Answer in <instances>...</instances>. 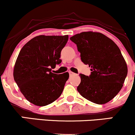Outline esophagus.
<instances>
[{"mask_svg":"<svg viewBox=\"0 0 135 135\" xmlns=\"http://www.w3.org/2000/svg\"><path fill=\"white\" fill-rule=\"evenodd\" d=\"M69 73L70 75H74V72H72V71H69Z\"/></svg>","mask_w":135,"mask_h":135,"instance_id":"obj_1","label":"esophagus"}]
</instances>
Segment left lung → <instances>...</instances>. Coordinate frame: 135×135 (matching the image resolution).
I'll return each mask as SVG.
<instances>
[{
    "instance_id": "left-lung-1",
    "label": "left lung",
    "mask_w": 135,
    "mask_h": 135,
    "mask_svg": "<svg viewBox=\"0 0 135 135\" xmlns=\"http://www.w3.org/2000/svg\"><path fill=\"white\" fill-rule=\"evenodd\" d=\"M70 40L77 44L82 61L91 68L89 76L79 74L77 91L93 103L102 105L110 102L121 89L128 74L118 46L99 32H84Z\"/></svg>"
}]
</instances>
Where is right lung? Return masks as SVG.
<instances>
[{"label": "right lung", "mask_w": 135, "mask_h": 135, "mask_svg": "<svg viewBox=\"0 0 135 135\" xmlns=\"http://www.w3.org/2000/svg\"><path fill=\"white\" fill-rule=\"evenodd\" d=\"M68 39L69 35H38L20 51L14 67V79L30 103L46 106L62 93L69 74H54L51 67L61 63V51Z\"/></svg>", "instance_id": "right-lung-1"}]
</instances>
